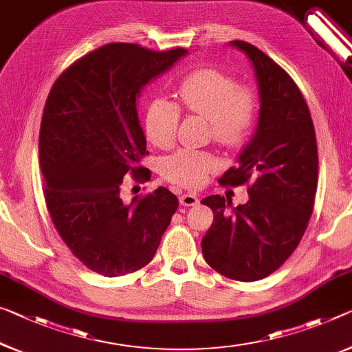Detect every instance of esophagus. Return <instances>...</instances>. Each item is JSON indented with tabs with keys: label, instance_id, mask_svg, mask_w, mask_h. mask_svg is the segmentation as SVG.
<instances>
[{
	"label": "esophagus",
	"instance_id": "1",
	"mask_svg": "<svg viewBox=\"0 0 352 352\" xmlns=\"http://www.w3.org/2000/svg\"><path fill=\"white\" fill-rule=\"evenodd\" d=\"M179 203L182 204V206H197V204L199 203V198L197 197L195 193H182L179 197Z\"/></svg>",
	"mask_w": 352,
	"mask_h": 352
}]
</instances>
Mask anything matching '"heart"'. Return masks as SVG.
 Wrapping results in <instances>:
<instances>
[{
  "instance_id": "1",
  "label": "heart",
  "mask_w": 352,
  "mask_h": 352,
  "mask_svg": "<svg viewBox=\"0 0 352 352\" xmlns=\"http://www.w3.org/2000/svg\"><path fill=\"white\" fill-rule=\"evenodd\" d=\"M208 118L209 135L226 149H237L250 137L259 100L250 85H237L215 67L187 74L176 88V102L157 97L146 108L144 132L155 148L168 149L176 142L181 110ZM219 170V160L203 149H179L162 162L165 179L186 188L201 187Z\"/></svg>"
}]
</instances>
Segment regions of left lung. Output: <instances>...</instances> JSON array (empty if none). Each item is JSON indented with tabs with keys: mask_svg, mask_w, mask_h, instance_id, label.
<instances>
[{
	"mask_svg": "<svg viewBox=\"0 0 352 352\" xmlns=\"http://www.w3.org/2000/svg\"><path fill=\"white\" fill-rule=\"evenodd\" d=\"M250 59L259 93L258 126L221 186L248 184V201L203 199L214 221L201 241L206 263L237 282H256L291 256L311 217L318 187V148L310 110L286 70L244 41H232Z\"/></svg>",
	"mask_w": 352,
	"mask_h": 352,
	"instance_id": "left-lung-1",
	"label": "left lung"
}]
</instances>
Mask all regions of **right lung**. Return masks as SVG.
<instances>
[{
  "label": "right lung",
  "mask_w": 352,
  "mask_h": 352,
  "mask_svg": "<svg viewBox=\"0 0 352 352\" xmlns=\"http://www.w3.org/2000/svg\"><path fill=\"white\" fill-rule=\"evenodd\" d=\"M186 55V48L102 45L64 70L47 97L39 133L47 209L64 244L93 272L120 277L144 267L176 212L168 188L126 204L121 184L127 173L151 177L140 165L148 154L137 113L142 89Z\"/></svg>",
  "instance_id": "right-lung-1"
}]
</instances>
